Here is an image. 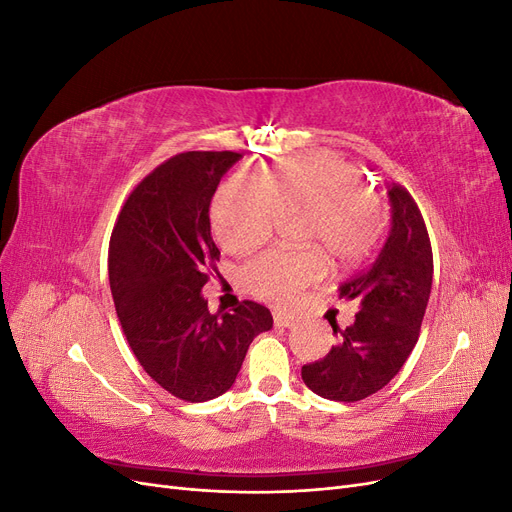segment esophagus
Listing matches in <instances>:
<instances>
[{"label": "esophagus", "mask_w": 512, "mask_h": 512, "mask_svg": "<svg viewBox=\"0 0 512 512\" xmlns=\"http://www.w3.org/2000/svg\"><path fill=\"white\" fill-rule=\"evenodd\" d=\"M273 322H275V327H284V329L294 327V320H292L290 316L282 314V312H275V314H273Z\"/></svg>", "instance_id": "1"}]
</instances>
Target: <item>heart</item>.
I'll list each match as a JSON object with an SVG mask.
<instances>
[{
  "mask_svg": "<svg viewBox=\"0 0 512 512\" xmlns=\"http://www.w3.org/2000/svg\"><path fill=\"white\" fill-rule=\"evenodd\" d=\"M297 213H307L303 245L316 250H271L241 269L243 288L273 305L292 303L322 280L327 262L321 251L335 267L363 260L382 226L363 170L327 151L288 158L262 177L247 170L230 177L213 198L211 226L226 252L250 254L271 239L282 215Z\"/></svg>",
  "mask_w": 512,
  "mask_h": 512,
  "instance_id": "obj_1",
  "label": "heart"
}]
</instances>
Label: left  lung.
<instances>
[{
  "instance_id": "left-lung-1",
  "label": "left lung",
  "mask_w": 512,
  "mask_h": 512,
  "mask_svg": "<svg viewBox=\"0 0 512 512\" xmlns=\"http://www.w3.org/2000/svg\"><path fill=\"white\" fill-rule=\"evenodd\" d=\"M393 224L374 265L339 286L359 314L324 359L303 365V382L333 401H361L389 384L418 342L427 309L433 254L421 209L404 185L389 190Z\"/></svg>"
}]
</instances>
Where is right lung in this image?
<instances>
[{
  "label": "right lung",
  "mask_w": 512,
  "mask_h": 512,
  "mask_svg": "<svg viewBox=\"0 0 512 512\" xmlns=\"http://www.w3.org/2000/svg\"><path fill=\"white\" fill-rule=\"evenodd\" d=\"M237 151L168 158L123 203L108 245V280L123 335L147 374L183 401H207L235 382L252 339L273 327L265 305L211 314L200 290L220 250L209 205Z\"/></svg>",
  "instance_id": "add662e5"
}]
</instances>
